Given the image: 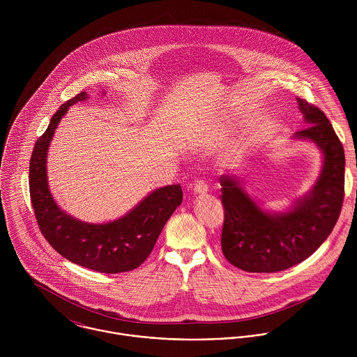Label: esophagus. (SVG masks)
Instances as JSON below:
<instances>
[{
    "mask_svg": "<svg viewBox=\"0 0 357 357\" xmlns=\"http://www.w3.org/2000/svg\"><path fill=\"white\" fill-rule=\"evenodd\" d=\"M207 190H208V187H207V184H206V181H204V180H198L194 184V187H192V191L197 195H204L207 192Z\"/></svg>",
    "mask_w": 357,
    "mask_h": 357,
    "instance_id": "34e87169",
    "label": "esophagus"
}]
</instances>
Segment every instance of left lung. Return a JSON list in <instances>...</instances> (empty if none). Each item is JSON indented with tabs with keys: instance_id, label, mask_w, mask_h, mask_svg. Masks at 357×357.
<instances>
[{
	"instance_id": "1",
	"label": "left lung",
	"mask_w": 357,
	"mask_h": 357,
	"mask_svg": "<svg viewBox=\"0 0 357 357\" xmlns=\"http://www.w3.org/2000/svg\"><path fill=\"white\" fill-rule=\"evenodd\" d=\"M306 128L294 137L313 142L323 153V167L312 191L286 213L264 211L236 177H220L225 258L246 272H279L313 255L340 217L345 192V153L326 114L297 99Z\"/></svg>"
}]
</instances>
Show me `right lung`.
<instances>
[{"instance_id":"add662e5","label":"right lung","mask_w":357,"mask_h":357,"mask_svg":"<svg viewBox=\"0 0 357 357\" xmlns=\"http://www.w3.org/2000/svg\"><path fill=\"white\" fill-rule=\"evenodd\" d=\"M86 92L67 100L52 116L30 159V198L41 234L68 261L102 272L136 269L151 255L166 221L183 202L180 184L158 188L128 214L105 224L82 222L64 213L52 197L47 180V155L54 129L70 105L86 100Z\"/></svg>"}]
</instances>
